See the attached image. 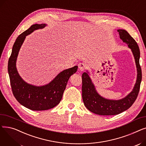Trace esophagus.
<instances>
[{"instance_id": "obj_1", "label": "esophagus", "mask_w": 146, "mask_h": 146, "mask_svg": "<svg viewBox=\"0 0 146 146\" xmlns=\"http://www.w3.org/2000/svg\"><path fill=\"white\" fill-rule=\"evenodd\" d=\"M79 70L80 71H83V70H85V69L86 68V66L85 63H80L79 64Z\"/></svg>"}]
</instances>
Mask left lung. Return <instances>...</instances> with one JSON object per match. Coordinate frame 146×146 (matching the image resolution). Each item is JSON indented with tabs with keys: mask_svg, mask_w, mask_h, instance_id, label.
<instances>
[{
	"mask_svg": "<svg viewBox=\"0 0 146 146\" xmlns=\"http://www.w3.org/2000/svg\"><path fill=\"white\" fill-rule=\"evenodd\" d=\"M119 37L131 48L137 70L136 83L133 90L126 97L119 100H110L99 95L88 75L82 74V99L86 108L90 112L101 115H114L128 110L134 104L140 90L142 79L141 68L139 63L140 49L134 38L124 29H118Z\"/></svg>",
	"mask_w": 146,
	"mask_h": 146,
	"instance_id": "obj_1",
	"label": "left lung"
}]
</instances>
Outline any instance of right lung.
Listing matches in <instances>:
<instances>
[{
    "label": "right lung",
    "mask_w": 146,
    "mask_h": 146,
    "mask_svg": "<svg viewBox=\"0 0 146 146\" xmlns=\"http://www.w3.org/2000/svg\"><path fill=\"white\" fill-rule=\"evenodd\" d=\"M45 26V24H34L20 34L13 45L8 61V73L15 98L22 105L33 111L47 110L57 106L63 97L69 78L78 68L75 66L63 70L50 83L42 86L30 85L21 78L17 69L16 61L21 45L27 35Z\"/></svg>",
    "instance_id": "obj_1"
}]
</instances>
